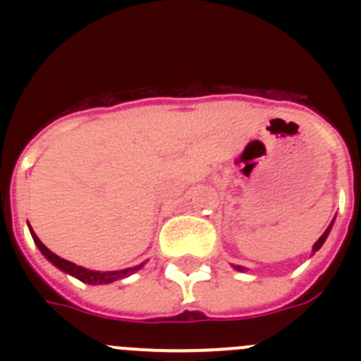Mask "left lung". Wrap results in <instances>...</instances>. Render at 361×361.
Masks as SVG:
<instances>
[{
  "mask_svg": "<svg viewBox=\"0 0 361 361\" xmlns=\"http://www.w3.org/2000/svg\"><path fill=\"white\" fill-rule=\"evenodd\" d=\"M333 222H334V219H333ZM333 222H331V224H329V228L325 229V231H324V235H322V237L318 238L317 242H314V245H312V253H317V251L320 250L322 245H324V242L327 240V237H329L331 229H333ZM233 267H235V269H237V271H245L244 267H242V266H233Z\"/></svg>",
  "mask_w": 361,
  "mask_h": 361,
  "instance_id": "obj_1",
  "label": "left lung"
}]
</instances>
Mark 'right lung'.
Listing matches in <instances>:
<instances>
[{"label": "right lung", "mask_w": 361, "mask_h": 361, "mask_svg": "<svg viewBox=\"0 0 361 361\" xmlns=\"http://www.w3.org/2000/svg\"><path fill=\"white\" fill-rule=\"evenodd\" d=\"M28 229H30V235H32V238H34V242H36V245L39 247V251L44 255V258H47L49 262H52L57 269L65 271L66 275L75 276L78 280H81V282H85V283H90V286H103V283H111V282H116V280L126 279V276L133 275V273H137L139 269H142L146 264V262H142V264H139V266H133V267H128V269H121V271L86 269V267L78 266V264L68 262V260H65V258L57 257L56 253H52V251H50L49 247H47V245L39 240V238H37V235L34 233V229L30 228V224H28Z\"/></svg>", "instance_id": "obj_1"}]
</instances>
